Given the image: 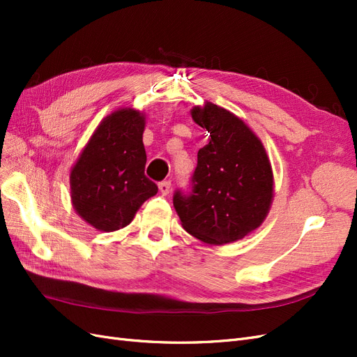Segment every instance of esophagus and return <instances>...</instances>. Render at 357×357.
Segmentation results:
<instances>
[{
    "label": "esophagus",
    "instance_id": "34e87169",
    "mask_svg": "<svg viewBox=\"0 0 357 357\" xmlns=\"http://www.w3.org/2000/svg\"><path fill=\"white\" fill-rule=\"evenodd\" d=\"M159 190L162 195H168V193L171 192V181L169 180H164L159 183Z\"/></svg>",
    "mask_w": 357,
    "mask_h": 357
}]
</instances>
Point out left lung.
<instances>
[{
	"label": "left lung",
	"instance_id": "8db88e82",
	"mask_svg": "<svg viewBox=\"0 0 357 357\" xmlns=\"http://www.w3.org/2000/svg\"><path fill=\"white\" fill-rule=\"evenodd\" d=\"M192 119L208 131L198 152L190 192L172 202L183 228L207 244L238 241L262 225L274 195L273 168L255 132L240 117L205 102Z\"/></svg>",
	"mask_w": 357,
	"mask_h": 357
}]
</instances>
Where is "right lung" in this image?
Listing matches in <instances>:
<instances>
[{"instance_id": "add662e5", "label": "right lung", "mask_w": 357, "mask_h": 357, "mask_svg": "<svg viewBox=\"0 0 357 357\" xmlns=\"http://www.w3.org/2000/svg\"><path fill=\"white\" fill-rule=\"evenodd\" d=\"M144 114L134 109L107 116L71 169L73 207L95 229L125 228L142 204L158 193L144 176Z\"/></svg>"}]
</instances>
